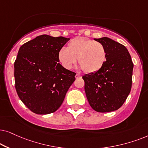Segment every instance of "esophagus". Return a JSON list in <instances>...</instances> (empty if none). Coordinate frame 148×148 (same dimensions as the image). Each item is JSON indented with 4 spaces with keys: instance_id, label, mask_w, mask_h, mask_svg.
I'll use <instances>...</instances> for the list:
<instances>
[{
    "instance_id": "esophagus-1",
    "label": "esophagus",
    "mask_w": 148,
    "mask_h": 148,
    "mask_svg": "<svg viewBox=\"0 0 148 148\" xmlns=\"http://www.w3.org/2000/svg\"><path fill=\"white\" fill-rule=\"evenodd\" d=\"M81 75H80V74H76V79H79V78H81Z\"/></svg>"
}]
</instances>
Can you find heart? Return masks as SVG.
Segmentation results:
<instances>
[{"instance_id": "b5f03b06", "label": "heart", "mask_w": 148, "mask_h": 148, "mask_svg": "<svg viewBox=\"0 0 148 148\" xmlns=\"http://www.w3.org/2000/svg\"><path fill=\"white\" fill-rule=\"evenodd\" d=\"M85 73H95L101 70L107 59L106 47L101 42L85 38H76L62 48L58 59L64 68L70 70L76 62Z\"/></svg>"}]
</instances>
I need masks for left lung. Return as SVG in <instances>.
<instances>
[{
    "label": "left lung",
    "mask_w": 148,
    "mask_h": 148,
    "mask_svg": "<svg viewBox=\"0 0 148 148\" xmlns=\"http://www.w3.org/2000/svg\"><path fill=\"white\" fill-rule=\"evenodd\" d=\"M94 40L106 47L107 59L101 70L82 76L86 98L96 112L115 111L131 91L133 63L124 45L108 37Z\"/></svg>",
    "instance_id": "1"
}]
</instances>
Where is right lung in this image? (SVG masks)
<instances>
[{
    "label": "right lung",
    "mask_w": 148,
    "mask_h": 148,
    "mask_svg": "<svg viewBox=\"0 0 148 148\" xmlns=\"http://www.w3.org/2000/svg\"><path fill=\"white\" fill-rule=\"evenodd\" d=\"M70 40L40 35L19 49L14 63L15 89L25 106L37 114L56 112L62 105L76 73L60 64L58 53Z\"/></svg>",
    "instance_id": "1"
}]
</instances>
